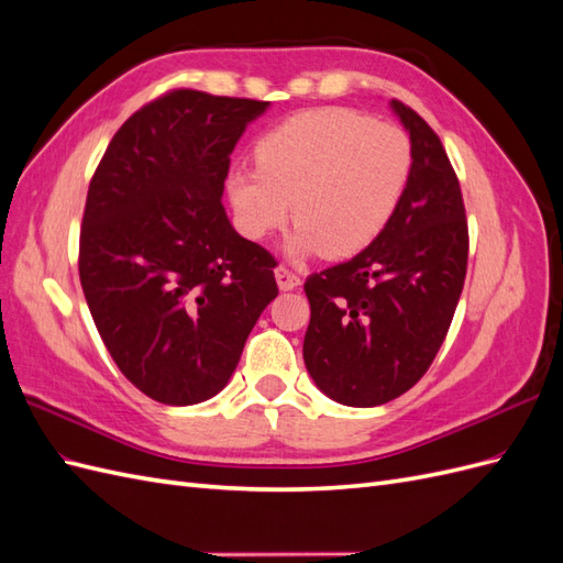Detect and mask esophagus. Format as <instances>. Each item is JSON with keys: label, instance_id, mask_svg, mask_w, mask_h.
<instances>
[{"label": "esophagus", "instance_id": "obj_1", "mask_svg": "<svg viewBox=\"0 0 563 563\" xmlns=\"http://www.w3.org/2000/svg\"><path fill=\"white\" fill-rule=\"evenodd\" d=\"M275 277H277V284H279L282 291H294V288L300 286V277L294 275V272L286 269V267H277Z\"/></svg>", "mask_w": 563, "mask_h": 563}]
</instances>
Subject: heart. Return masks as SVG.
Listing matches in <instances>:
<instances>
[{
	"label": "heart",
	"mask_w": 563,
	"mask_h": 563,
	"mask_svg": "<svg viewBox=\"0 0 563 563\" xmlns=\"http://www.w3.org/2000/svg\"><path fill=\"white\" fill-rule=\"evenodd\" d=\"M258 168L228 176L236 225L265 240L288 216L298 223L286 251L350 258L378 240L413 168L408 135L345 108L298 112L255 143Z\"/></svg>",
	"instance_id": "obj_1"
}]
</instances>
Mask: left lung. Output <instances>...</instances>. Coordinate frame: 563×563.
I'll return each instance as SVG.
<instances>
[{
	"label": "left lung",
	"instance_id": "obj_1",
	"mask_svg": "<svg viewBox=\"0 0 563 563\" xmlns=\"http://www.w3.org/2000/svg\"><path fill=\"white\" fill-rule=\"evenodd\" d=\"M389 106L413 150L399 207L376 242L305 282V366L323 395L356 408L397 399L424 376L467 272L465 203L446 150L418 112Z\"/></svg>",
	"mask_w": 563,
	"mask_h": 563
}]
</instances>
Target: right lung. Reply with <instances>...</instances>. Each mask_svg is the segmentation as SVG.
<instances>
[{
    "mask_svg": "<svg viewBox=\"0 0 563 563\" xmlns=\"http://www.w3.org/2000/svg\"><path fill=\"white\" fill-rule=\"evenodd\" d=\"M267 108L168 91L126 119L91 178L84 298L119 371L159 404L218 395L279 294L275 258L234 232L220 201L236 141Z\"/></svg>",
    "mask_w": 563,
    "mask_h": 563,
    "instance_id": "right-lung-1",
    "label": "right lung"
}]
</instances>
